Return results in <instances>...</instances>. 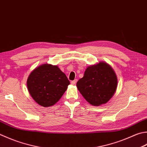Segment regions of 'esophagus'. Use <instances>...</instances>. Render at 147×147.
Here are the masks:
<instances>
[{
  "mask_svg": "<svg viewBox=\"0 0 147 147\" xmlns=\"http://www.w3.org/2000/svg\"><path fill=\"white\" fill-rule=\"evenodd\" d=\"M76 82H77V80L75 79L74 80H73V81L71 82V84L72 85H75L76 83Z\"/></svg>",
  "mask_w": 147,
  "mask_h": 147,
  "instance_id": "1",
  "label": "esophagus"
}]
</instances>
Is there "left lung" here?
<instances>
[{
	"instance_id": "8db88e82",
	"label": "left lung",
	"mask_w": 147,
	"mask_h": 147,
	"mask_svg": "<svg viewBox=\"0 0 147 147\" xmlns=\"http://www.w3.org/2000/svg\"><path fill=\"white\" fill-rule=\"evenodd\" d=\"M118 80L113 69L105 62L88 66L76 87L90 105L99 106L107 103L116 92Z\"/></svg>"
}]
</instances>
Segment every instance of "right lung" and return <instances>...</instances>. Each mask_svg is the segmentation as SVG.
I'll return each instance as SVG.
<instances>
[{
  "mask_svg": "<svg viewBox=\"0 0 147 147\" xmlns=\"http://www.w3.org/2000/svg\"><path fill=\"white\" fill-rule=\"evenodd\" d=\"M70 84L57 65L44 64L31 72L27 80L28 91L33 99L43 107L59 101Z\"/></svg>",
  "mask_w": 147,
  "mask_h": 147,
  "instance_id": "1",
  "label": "right lung"
}]
</instances>
